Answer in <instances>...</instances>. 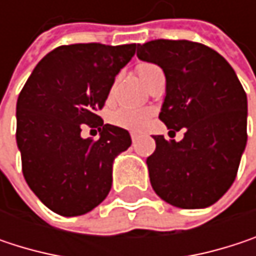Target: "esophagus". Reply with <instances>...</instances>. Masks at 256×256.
Listing matches in <instances>:
<instances>
[{
	"label": "esophagus",
	"instance_id": "obj_1",
	"mask_svg": "<svg viewBox=\"0 0 256 256\" xmlns=\"http://www.w3.org/2000/svg\"><path fill=\"white\" fill-rule=\"evenodd\" d=\"M130 136H132V142H133V144L139 139V134H138V133H132Z\"/></svg>",
	"mask_w": 256,
	"mask_h": 256
}]
</instances>
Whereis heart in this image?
Wrapping results in <instances>:
<instances>
[{"label":"heart","instance_id":"1","mask_svg":"<svg viewBox=\"0 0 256 256\" xmlns=\"http://www.w3.org/2000/svg\"><path fill=\"white\" fill-rule=\"evenodd\" d=\"M136 72L139 78L148 86L157 76H162L163 71L160 66H157L156 64L151 62H140L136 65ZM154 117L152 110H146V108H118L116 110L110 120L114 126L130 130V132H142L148 128L151 118Z\"/></svg>","mask_w":256,"mask_h":256}]
</instances>
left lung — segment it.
Masks as SVG:
<instances>
[{
	"label": "left lung",
	"instance_id": "1",
	"mask_svg": "<svg viewBox=\"0 0 256 256\" xmlns=\"http://www.w3.org/2000/svg\"><path fill=\"white\" fill-rule=\"evenodd\" d=\"M138 58L166 76L158 118L184 139L154 136L146 158L158 197L182 209L208 208L234 182L248 140V99L231 65L214 48L188 40H154L138 46Z\"/></svg>",
	"mask_w": 256,
	"mask_h": 256
}]
</instances>
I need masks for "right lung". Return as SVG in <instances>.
Here are the masks:
<instances>
[{
	"instance_id": "1",
	"label": "right lung",
	"mask_w": 256,
	"mask_h": 256,
	"mask_svg": "<svg viewBox=\"0 0 256 256\" xmlns=\"http://www.w3.org/2000/svg\"><path fill=\"white\" fill-rule=\"evenodd\" d=\"M136 44L60 46L46 54L25 82L16 106V140L29 188L54 214L78 216L105 200L112 162L126 151L128 130L104 124V108L116 76ZM84 126L101 138H80Z\"/></svg>"
}]
</instances>
